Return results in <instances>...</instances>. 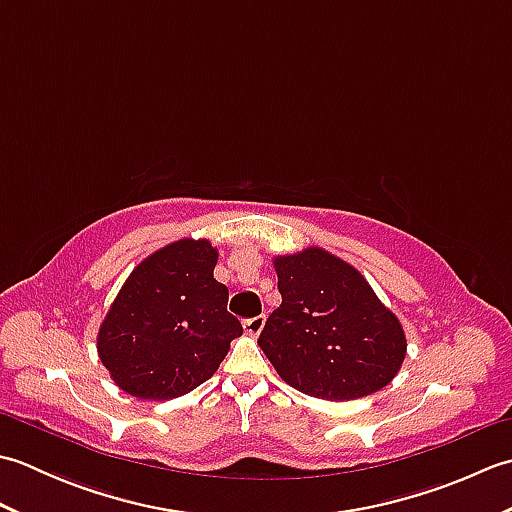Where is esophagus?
I'll use <instances>...</instances> for the list:
<instances>
[{
    "label": "esophagus",
    "mask_w": 512,
    "mask_h": 512,
    "mask_svg": "<svg viewBox=\"0 0 512 512\" xmlns=\"http://www.w3.org/2000/svg\"><path fill=\"white\" fill-rule=\"evenodd\" d=\"M264 323H266V319H264V317L246 319V321H244V332H246V334H250V336H257L259 332L264 330Z\"/></svg>",
    "instance_id": "esophagus-1"
}]
</instances>
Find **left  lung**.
Listing matches in <instances>:
<instances>
[{"instance_id": "left-lung-1", "label": "left lung", "mask_w": 512, "mask_h": 512, "mask_svg": "<svg viewBox=\"0 0 512 512\" xmlns=\"http://www.w3.org/2000/svg\"><path fill=\"white\" fill-rule=\"evenodd\" d=\"M281 306L259 347L290 387L345 402L389 385L407 356L402 323L358 270L308 246L273 257Z\"/></svg>"}]
</instances>
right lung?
I'll use <instances>...</instances> for the list:
<instances>
[{
	"instance_id": "add662e5",
	"label": "right lung",
	"mask_w": 512,
	"mask_h": 512,
	"mask_svg": "<svg viewBox=\"0 0 512 512\" xmlns=\"http://www.w3.org/2000/svg\"><path fill=\"white\" fill-rule=\"evenodd\" d=\"M217 248L184 237L140 262L107 310L96 352L118 389L140 400H171L209 380L242 323L226 312L215 281Z\"/></svg>"
}]
</instances>
